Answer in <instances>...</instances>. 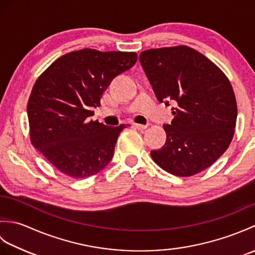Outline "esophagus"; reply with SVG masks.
Listing matches in <instances>:
<instances>
[{
	"label": "esophagus",
	"instance_id": "1",
	"mask_svg": "<svg viewBox=\"0 0 255 255\" xmlns=\"http://www.w3.org/2000/svg\"><path fill=\"white\" fill-rule=\"evenodd\" d=\"M133 127L140 129V130H142V129L147 128V125H141V124H133Z\"/></svg>",
	"mask_w": 255,
	"mask_h": 255
}]
</instances>
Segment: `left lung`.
<instances>
[{
  "label": "left lung",
  "instance_id": "left-lung-1",
  "mask_svg": "<svg viewBox=\"0 0 255 255\" xmlns=\"http://www.w3.org/2000/svg\"><path fill=\"white\" fill-rule=\"evenodd\" d=\"M139 61L159 102L174 118L153 161L177 176H191L217 161L234 137L238 115L234 90L224 72L187 46L142 51Z\"/></svg>",
  "mask_w": 255,
  "mask_h": 255
}]
</instances>
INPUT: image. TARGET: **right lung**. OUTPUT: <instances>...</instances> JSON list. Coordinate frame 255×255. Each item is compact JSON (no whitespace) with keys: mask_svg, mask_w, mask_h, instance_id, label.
<instances>
[{"mask_svg":"<svg viewBox=\"0 0 255 255\" xmlns=\"http://www.w3.org/2000/svg\"><path fill=\"white\" fill-rule=\"evenodd\" d=\"M136 61V52L86 48L57 59L37 79L27 104L30 140L63 174L89 177L111 162L127 125L106 126L89 117L112 81Z\"/></svg>","mask_w":255,"mask_h":255,"instance_id":"right-lung-1","label":"right lung"}]
</instances>
